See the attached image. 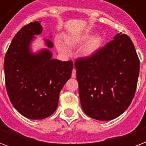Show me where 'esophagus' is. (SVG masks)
Segmentation results:
<instances>
[{"label": "esophagus", "instance_id": "esophagus-1", "mask_svg": "<svg viewBox=\"0 0 146 146\" xmlns=\"http://www.w3.org/2000/svg\"><path fill=\"white\" fill-rule=\"evenodd\" d=\"M76 76V69L74 68L73 70V72H72V77L73 78H75Z\"/></svg>", "mask_w": 146, "mask_h": 146}]
</instances>
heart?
I'll list each match as a JSON object with an SVG mask.
<instances>
[{
    "label": "heart",
    "instance_id": "b5f03b06",
    "mask_svg": "<svg viewBox=\"0 0 146 146\" xmlns=\"http://www.w3.org/2000/svg\"><path fill=\"white\" fill-rule=\"evenodd\" d=\"M86 42L83 44L80 48V55L84 58H90L93 57L96 53L101 49L104 38L101 34H96L90 37V34L88 33H79V34H70L66 36L65 42L70 48H75L78 45L81 44L84 42ZM58 50L66 54L69 52V49L62 42H57Z\"/></svg>",
    "mask_w": 146,
    "mask_h": 146
}]
</instances>
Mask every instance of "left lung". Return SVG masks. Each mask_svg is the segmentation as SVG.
<instances>
[{
    "label": "left lung",
    "mask_w": 146,
    "mask_h": 146,
    "mask_svg": "<svg viewBox=\"0 0 146 146\" xmlns=\"http://www.w3.org/2000/svg\"><path fill=\"white\" fill-rule=\"evenodd\" d=\"M76 80L84 112L107 121L120 116L135 96L140 62L131 38L116 33L93 57L76 61Z\"/></svg>",
    "instance_id": "obj_1"
}]
</instances>
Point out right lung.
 <instances>
[{"label":"right lung","instance_id":"obj_1","mask_svg":"<svg viewBox=\"0 0 146 146\" xmlns=\"http://www.w3.org/2000/svg\"><path fill=\"white\" fill-rule=\"evenodd\" d=\"M40 22L24 26L11 41L5 54L6 89L15 109L31 119H42L56 110L59 93L71 77L72 61L52 58L51 40L44 39L46 48L33 51L35 36L41 34ZM51 37V36H50Z\"/></svg>","mask_w":146,"mask_h":146}]
</instances>
